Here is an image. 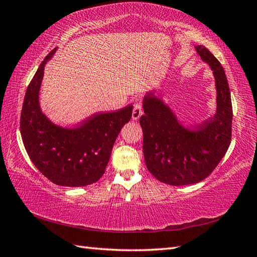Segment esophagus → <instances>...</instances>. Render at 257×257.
I'll use <instances>...</instances> for the list:
<instances>
[{"mask_svg": "<svg viewBox=\"0 0 257 257\" xmlns=\"http://www.w3.org/2000/svg\"><path fill=\"white\" fill-rule=\"evenodd\" d=\"M141 116H143V108H141V105L139 102H137L134 107L133 110V119L134 120H138Z\"/></svg>", "mask_w": 257, "mask_h": 257, "instance_id": "esophagus-1", "label": "esophagus"}]
</instances>
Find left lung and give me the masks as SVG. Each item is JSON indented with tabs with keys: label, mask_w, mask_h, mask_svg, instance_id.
<instances>
[{
	"label": "left lung",
	"mask_w": 257,
	"mask_h": 257,
	"mask_svg": "<svg viewBox=\"0 0 257 257\" xmlns=\"http://www.w3.org/2000/svg\"><path fill=\"white\" fill-rule=\"evenodd\" d=\"M215 79L216 110L212 119L187 127L161 97L147 92L143 100L144 156L150 173L170 185H187L204 180L224 157L231 144L232 101L220 62L202 45L195 46Z\"/></svg>",
	"instance_id": "obj_1"
}]
</instances>
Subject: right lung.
Listing matches in <instances>:
<instances>
[{
    "label": "right lung",
    "mask_w": 257,
    "mask_h": 257,
    "mask_svg": "<svg viewBox=\"0 0 257 257\" xmlns=\"http://www.w3.org/2000/svg\"><path fill=\"white\" fill-rule=\"evenodd\" d=\"M48 54L27 87L21 113V135L30 159L53 183L64 187H85L105 173L120 130L133 114L129 105L113 112L98 113L78 127L54 123L42 111L40 89Z\"/></svg>",
    "instance_id": "1"
}]
</instances>
